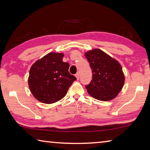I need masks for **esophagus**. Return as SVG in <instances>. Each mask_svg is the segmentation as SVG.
Here are the masks:
<instances>
[{"label": "esophagus", "mask_w": 150, "mask_h": 150, "mask_svg": "<svg viewBox=\"0 0 150 150\" xmlns=\"http://www.w3.org/2000/svg\"><path fill=\"white\" fill-rule=\"evenodd\" d=\"M75 77H77V79H79V77H80V73H76V75H75Z\"/></svg>", "instance_id": "obj_1"}]
</instances>
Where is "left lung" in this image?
Masks as SVG:
<instances>
[{
  "instance_id": "1",
  "label": "left lung",
  "mask_w": 150,
  "mask_h": 150,
  "mask_svg": "<svg viewBox=\"0 0 150 150\" xmlns=\"http://www.w3.org/2000/svg\"><path fill=\"white\" fill-rule=\"evenodd\" d=\"M92 69V80L85 86L88 94L96 99L107 101L118 95L124 83L120 63L98 49L85 53Z\"/></svg>"
}]
</instances>
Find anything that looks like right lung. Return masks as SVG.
<instances>
[{
  "label": "right lung",
  "mask_w": 150,
  "mask_h": 150,
  "mask_svg": "<svg viewBox=\"0 0 150 150\" xmlns=\"http://www.w3.org/2000/svg\"><path fill=\"white\" fill-rule=\"evenodd\" d=\"M63 54L50 53L35 62L30 68L28 85L34 97L40 102L52 104L64 97L73 81L69 64L63 62Z\"/></svg>",
  "instance_id": "right-lung-1"
}]
</instances>
